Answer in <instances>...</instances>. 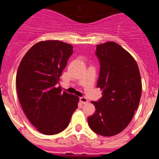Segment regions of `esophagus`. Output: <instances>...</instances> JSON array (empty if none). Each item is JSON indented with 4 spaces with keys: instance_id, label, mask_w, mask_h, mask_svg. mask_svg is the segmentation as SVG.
Instances as JSON below:
<instances>
[{
    "instance_id": "34e87169",
    "label": "esophagus",
    "mask_w": 159,
    "mask_h": 159,
    "mask_svg": "<svg viewBox=\"0 0 159 159\" xmlns=\"http://www.w3.org/2000/svg\"><path fill=\"white\" fill-rule=\"evenodd\" d=\"M79 100H80V102L83 104H86V103H88V99H87L86 97H80Z\"/></svg>"
}]
</instances>
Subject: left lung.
Wrapping results in <instances>:
<instances>
[{
    "mask_svg": "<svg viewBox=\"0 0 159 159\" xmlns=\"http://www.w3.org/2000/svg\"><path fill=\"white\" fill-rule=\"evenodd\" d=\"M100 62L97 88L103 90L99 101H92L96 111L88 117L91 130L103 136H112L131 122L138 108L142 81L135 60L114 42L97 45Z\"/></svg>",
    "mask_w": 159,
    "mask_h": 159,
    "instance_id": "8db88e82",
    "label": "left lung"
}]
</instances>
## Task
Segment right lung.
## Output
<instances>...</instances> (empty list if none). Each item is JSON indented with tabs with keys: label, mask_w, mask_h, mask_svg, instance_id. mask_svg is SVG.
Returning a JSON list of instances; mask_svg holds the SVG:
<instances>
[{
	"label": "right lung",
	"mask_w": 159,
	"mask_h": 159,
	"mask_svg": "<svg viewBox=\"0 0 159 159\" xmlns=\"http://www.w3.org/2000/svg\"><path fill=\"white\" fill-rule=\"evenodd\" d=\"M72 54L70 44L39 42L25 54L17 70L16 84L21 107L32 125L44 135L65 130L78 108V97L55 87Z\"/></svg>",
	"instance_id": "add662e5"
}]
</instances>
